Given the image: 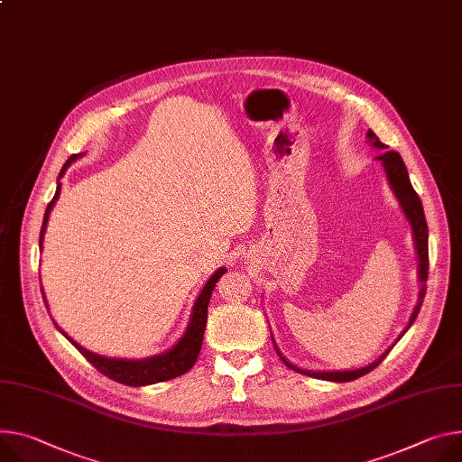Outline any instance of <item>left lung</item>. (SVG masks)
Here are the masks:
<instances>
[{
    "mask_svg": "<svg viewBox=\"0 0 462 462\" xmlns=\"http://www.w3.org/2000/svg\"><path fill=\"white\" fill-rule=\"evenodd\" d=\"M366 138L370 140V143L377 149H383V152L380 156H375V160H380L382 165L385 167V173H387V179H389V184L403 209V214L412 228V237H414V248H416V256H418V280L422 282V287H420V292H418V302L412 310V315L409 319V324L407 328L403 329V333L412 326L418 311H420L422 308V302H424V297H426V282H428V269H430V254H428V223H426V216H424V208H422V200L420 197L416 195V191L412 189L411 186V180H409V175H407V167L402 160V156L396 152V151H385V143L380 142V138H377L372 131L366 133ZM402 333V335H403ZM402 335L398 339H402ZM273 339V335H271ZM274 341V339H273ZM276 348V345H274ZM280 359L285 363V366H289L291 370L295 372H300L304 375H310V377H317V380H328V382H337V383H343V382H352V380H357V377L368 374L370 370H374L377 365H380L383 361V357L391 352V348L382 354L380 357H377L374 363L366 365V366H361V368H356V370H337V372H313V370H302L299 366H295L292 363H289L282 354L280 350L276 348Z\"/></svg>",
    "mask_w": 462,
    "mask_h": 462,
    "instance_id": "8db88e82",
    "label": "left lung"
}]
</instances>
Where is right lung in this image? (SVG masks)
<instances>
[{"mask_svg":"<svg viewBox=\"0 0 462 462\" xmlns=\"http://www.w3.org/2000/svg\"><path fill=\"white\" fill-rule=\"evenodd\" d=\"M80 156L82 154H71L68 158V162L62 165V170L59 173V184H57L55 197L48 204L46 214H44V223H42L40 248H42V241H44V232H46V226H48L50 212L53 209V206H55V202L60 195V186H62L60 179L64 177L69 163L75 162ZM225 273H226L225 267L217 269L212 276H209V280L204 283L202 291L199 292V297L193 304V310H191V315H189V324H188L184 335L180 337V341L167 352L147 357V359H114V357H105V356L94 354L87 348H82L71 337H68V335L57 324L55 326L59 328V331L64 335V337L90 361V365H94V368H97L101 374H105L106 377H110V380L117 382V383L129 385V387H143V385H152V383L173 380V377L186 374L195 365V361L199 357V352H200V346H202V337H204L206 319H208V304H209V299H212V291H214L217 280ZM42 295H44V289H42ZM44 302H46V308H48L46 297H44Z\"/></svg>","mask_w":462,"mask_h":462,"instance_id":"add662e5","label":"right lung"}]
</instances>
